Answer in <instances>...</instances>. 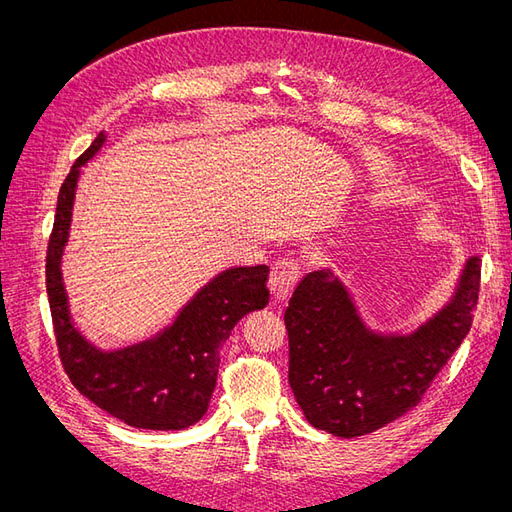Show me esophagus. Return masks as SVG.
<instances>
[{
	"label": "esophagus",
	"mask_w": 512,
	"mask_h": 512,
	"mask_svg": "<svg viewBox=\"0 0 512 512\" xmlns=\"http://www.w3.org/2000/svg\"><path fill=\"white\" fill-rule=\"evenodd\" d=\"M299 275H301V269L297 262H292V260H277L275 262V265L271 267V275H269V290H271V297L275 303H282L288 299L292 288L297 286Z\"/></svg>",
	"instance_id": "obj_1"
}]
</instances>
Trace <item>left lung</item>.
I'll use <instances>...</instances> for the list:
<instances>
[{
  "instance_id": "left-lung-1",
  "label": "left lung",
  "mask_w": 512,
  "mask_h": 512,
  "mask_svg": "<svg viewBox=\"0 0 512 512\" xmlns=\"http://www.w3.org/2000/svg\"><path fill=\"white\" fill-rule=\"evenodd\" d=\"M480 258L463 265L455 294L408 335L376 333L331 269L307 273L286 307L288 382L307 423L356 438L410 412L466 339Z\"/></svg>"
}]
</instances>
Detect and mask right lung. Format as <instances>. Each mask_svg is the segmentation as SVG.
Returning a JSON list of instances; mask_svg holds the SVG:
<instances>
[{
	"label": "right lung",
	"mask_w": 512,
	"mask_h": 512,
	"mask_svg": "<svg viewBox=\"0 0 512 512\" xmlns=\"http://www.w3.org/2000/svg\"><path fill=\"white\" fill-rule=\"evenodd\" d=\"M96 141L74 162L57 196L55 224L46 250V292L57 350L70 382L98 408L136 429L175 431L205 416L218 380L220 348L235 324L267 307L269 267H235L218 273L181 307L175 322L145 342L102 352L74 327L61 277L70 235L76 181L104 145Z\"/></svg>",
	"instance_id": "add662e5"
}]
</instances>
